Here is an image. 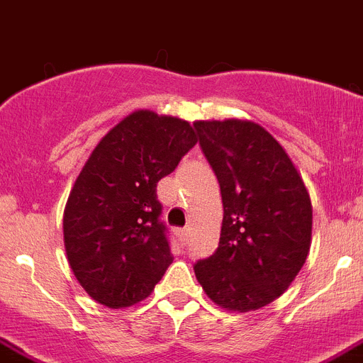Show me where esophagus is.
<instances>
[{"instance_id":"obj_1","label":"esophagus","mask_w":363,"mask_h":363,"mask_svg":"<svg viewBox=\"0 0 363 363\" xmlns=\"http://www.w3.org/2000/svg\"><path fill=\"white\" fill-rule=\"evenodd\" d=\"M177 235H179V240H181V242H188V238H189V228L179 229Z\"/></svg>"}]
</instances>
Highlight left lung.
<instances>
[{"label":"left lung","mask_w":363,"mask_h":363,"mask_svg":"<svg viewBox=\"0 0 363 363\" xmlns=\"http://www.w3.org/2000/svg\"><path fill=\"white\" fill-rule=\"evenodd\" d=\"M220 184L218 249L195 263L206 296L229 311L276 301L303 269L311 243V201L284 148L249 120L195 121Z\"/></svg>","instance_id":"8db88e82"}]
</instances>
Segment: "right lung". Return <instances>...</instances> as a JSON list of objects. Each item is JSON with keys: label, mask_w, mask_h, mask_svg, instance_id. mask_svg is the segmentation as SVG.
<instances>
[{"label": "right lung", "mask_w": 363, "mask_h": 363, "mask_svg": "<svg viewBox=\"0 0 363 363\" xmlns=\"http://www.w3.org/2000/svg\"><path fill=\"white\" fill-rule=\"evenodd\" d=\"M189 121L135 111L91 152L64 209V247L91 299L127 308L147 299L174 262L159 220L157 182L195 147Z\"/></svg>", "instance_id": "obj_1"}]
</instances>
